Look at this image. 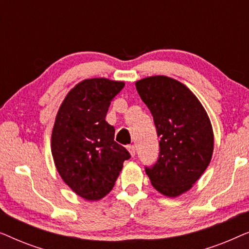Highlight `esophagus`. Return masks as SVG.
I'll return each mask as SVG.
<instances>
[{"mask_svg": "<svg viewBox=\"0 0 249 249\" xmlns=\"http://www.w3.org/2000/svg\"><path fill=\"white\" fill-rule=\"evenodd\" d=\"M127 148H128L129 153L131 154V156H135V154H136V147H135V146L134 145H129Z\"/></svg>", "mask_w": 249, "mask_h": 249, "instance_id": "34e87169", "label": "esophagus"}]
</instances>
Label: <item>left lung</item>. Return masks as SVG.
<instances>
[{"instance_id": "obj_1", "label": "left lung", "mask_w": 249, "mask_h": 249, "mask_svg": "<svg viewBox=\"0 0 249 249\" xmlns=\"http://www.w3.org/2000/svg\"><path fill=\"white\" fill-rule=\"evenodd\" d=\"M136 88L151 111L160 137L158 161L145 166L146 175L163 195H181L199 179L212 159L210 119L195 95L172 78H144Z\"/></svg>"}]
</instances>
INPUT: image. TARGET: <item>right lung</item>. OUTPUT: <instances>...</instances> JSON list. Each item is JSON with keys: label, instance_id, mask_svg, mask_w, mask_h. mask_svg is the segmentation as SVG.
<instances>
[{"label": "right lung", "instance_id": "add662e5", "mask_svg": "<svg viewBox=\"0 0 249 249\" xmlns=\"http://www.w3.org/2000/svg\"><path fill=\"white\" fill-rule=\"evenodd\" d=\"M124 83L93 78L76 85L64 98L52 131L57 172L77 195L98 200L113 188L122 164L131 158L114 142V127L105 121L111 102Z\"/></svg>", "mask_w": 249, "mask_h": 249}]
</instances>
